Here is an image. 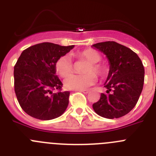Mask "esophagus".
Returning a JSON list of instances; mask_svg holds the SVG:
<instances>
[{"label":"esophagus","mask_w":156,"mask_h":156,"mask_svg":"<svg viewBox=\"0 0 156 156\" xmlns=\"http://www.w3.org/2000/svg\"><path fill=\"white\" fill-rule=\"evenodd\" d=\"M79 91L82 92V93H83V94H88V93H89V90H80Z\"/></svg>","instance_id":"1"}]
</instances>
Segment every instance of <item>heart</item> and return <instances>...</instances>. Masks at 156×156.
<instances>
[{"mask_svg":"<svg viewBox=\"0 0 156 156\" xmlns=\"http://www.w3.org/2000/svg\"><path fill=\"white\" fill-rule=\"evenodd\" d=\"M73 55L81 61L87 62V64L83 69V74L73 75L67 77L64 81V85L69 90H83L92 86L97 82V74L99 77L105 76L108 73V67L105 64L100 62L101 56L93 49H84L74 52ZM56 73L62 77L68 76L73 70V64L68 55H62L57 59L55 63Z\"/></svg>","mask_w":156,"mask_h":156,"instance_id":"b5f03b06","label":"heart"}]
</instances>
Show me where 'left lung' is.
Wrapping results in <instances>:
<instances>
[{"mask_svg": "<svg viewBox=\"0 0 156 156\" xmlns=\"http://www.w3.org/2000/svg\"><path fill=\"white\" fill-rule=\"evenodd\" d=\"M106 55L110 69L98 101L93 104L95 112L107 119L126 115L137 104L143 89L144 68L137 54L115 41L92 45Z\"/></svg>", "mask_w": 156, "mask_h": 156, "instance_id": "left-lung-1", "label": "left lung"}]
</instances>
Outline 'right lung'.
I'll list each match as a JSON object with an SVG mask.
<instances>
[{
  "instance_id": "add662e5",
  "label": "right lung",
  "mask_w": 156,
  "mask_h": 156,
  "mask_svg": "<svg viewBox=\"0 0 156 156\" xmlns=\"http://www.w3.org/2000/svg\"><path fill=\"white\" fill-rule=\"evenodd\" d=\"M73 47L44 42L22 52L14 67V87L21 108L30 116L50 120L66 111L70 92L62 91L55 63ZM54 90L57 93H53Z\"/></svg>"
}]
</instances>
